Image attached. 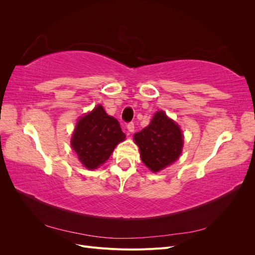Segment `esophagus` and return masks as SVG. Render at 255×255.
I'll return each instance as SVG.
<instances>
[{"mask_svg": "<svg viewBox=\"0 0 255 255\" xmlns=\"http://www.w3.org/2000/svg\"><path fill=\"white\" fill-rule=\"evenodd\" d=\"M127 128H128V130L129 133L134 132V128H135V127H134V123H133V122H129V123H128V125H127Z\"/></svg>", "mask_w": 255, "mask_h": 255, "instance_id": "1", "label": "esophagus"}]
</instances>
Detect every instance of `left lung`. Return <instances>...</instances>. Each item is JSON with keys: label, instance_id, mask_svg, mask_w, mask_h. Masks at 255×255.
Listing matches in <instances>:
<instances>
[{"label": "left lung", "instance_id": "obj_1", "mask_svg": "<svg viewBox=\"0 0 255 255\" xmlns=\"http://www.w3.org/2000/svg\"><path fill=\"white\" fill-rule=\"evenodd\" d=\"M142 163L153 172L172 164L180 156L183 135L179 126L164 112H157L150 125L134 135Z\"/></svg>", "mask_w": 255, "mask_h": 255}]
</instances>
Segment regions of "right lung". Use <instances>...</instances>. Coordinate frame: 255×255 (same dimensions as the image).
I'll list each match as a JSON object with an SVG mask.
<instances>
[{"mask_svg": "<svg viewBox=\"0 0 255 255\" xmlns=\"http://www.w3.org/2000/svg\"><path fill=\"white\" fill-rule=\"evenodd\" d=\"M125 138L118 120L98 105L80 119L71 144L82 164L88 169H96L110 158L115 146Z\"/></svg>", "mask_w": 255, "mask_h": 255, "instance_id": "1", "label": "right lung"}]
</instances>
